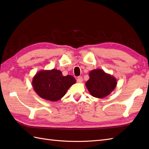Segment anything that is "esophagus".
<instances>
[{"instance_id": "obj_1", "label": "esophagus", "mask_w": 149, "mask_h": 149, "mask_svg": "<svg viewBox=\"0 0 149 149\" xmlns=\"http://www.w3.org/2000/svg\"><path fill=\"white\" fill-rule=\"evenodd\" d=\"M83 81V78L81 77H78L77 78V82L81 83Z\"/></svg>"}]
</instances>
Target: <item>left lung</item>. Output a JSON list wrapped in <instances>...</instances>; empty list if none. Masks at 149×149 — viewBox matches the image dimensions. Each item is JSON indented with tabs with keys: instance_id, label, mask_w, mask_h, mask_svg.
<instances>
[{
	"instance_id": "8db88e82",
	"label": "left lung",
	"mask_w": 149,
	"mask_h": 149,
	"mask_svg": "<svg viewBox=\"0 0 149 149\" xmlns=\"http://www.w3.org/2000/svg\"><path fill=\"white\" fill-rule=\"evenodd\" d=\"M86 86L91 96L103 98L113 91L117 85L116 78L101 69L91 71Z\"/></svg>"
}]
</instances>
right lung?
I'll return each mask as SVG.
<instances>
[{"label":"right lung","mask_w":149,"mask_h":149,"mask_svg":"<svg viewBox=\"0 0 149 149\" xmlns=\"http://www.w3.org/2000/svg\"><path fill=\"white\" fill-rule=\"evenodd\" d=\"M75 83L72 76L64 77L61 71L56 69L38 71L32 80V86L36 93L40 98L51 102L61 99Z\"/></svg>","instance_id":"1"}]
</instances>
